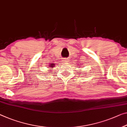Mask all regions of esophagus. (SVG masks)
Wrapping results in <instances>:
<instances>
[{"label": "esophagus", "instance_id": "obj_1", "mask_svg": "<svg viewBox=\"0 0 127 127\" xmlns=\"http://www.w3.org/2000/svg\"><path fill=\"white\" fill-rule=\"evenodd\" d=\"M64 62H69V60H68L67 59H66V58H65V59H64Z\"/></svg>", "mask_w": 127, "mask_h": 127}]
</instances>
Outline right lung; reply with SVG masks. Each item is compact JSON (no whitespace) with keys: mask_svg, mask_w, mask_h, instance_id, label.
<instances>
[{"mask_svg":"<svg viewBox=\"0 0 127 127\" xmlns=\"http://www.w3.org/2000/svg\"><path fill=\"white\" fill-rule=\"evenodd\" d=\"M56 64H50V65L49 66V67H50L51 68H53L54 66V65H55Z\"/></svg>","mask_w":127,"mask_h":127,"instance_id":"add662e5","label":"right lung"}]
</instances>
